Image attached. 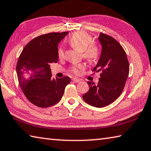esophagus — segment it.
<instances>
[{"label": "esophagus", "instance_id": "obj_1", "mask_svg": "<svg viewBox=\"0 0 151 151\" xmlns=\"http://www.w3.org/2000/svg\"><path fill=\"white\" fill-rule=\"evenodd\" d=\"M73 81L74 82V83H81V81L80 80V79L76 78H73Z\"/></svg>", "mask_w": 151, "mask_h": 151}]
</instances>
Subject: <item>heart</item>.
Here are the masks:
<instances>
[{"label":"heart","mask_w":151,"mask_h":151,"mask_svg":"<svg viewBox=\"0 0 151 151\" xmlns=\"http://www.w3.org/2000/svg\"><path fill=\"white\" fill-rule=\"evenodd\" d=\"M92 36L85 31H78L74 33L68 40L74 48L83 52V56L85 59L91 63H94L100 57V48L96 44L92 43ZM58 56L60 58H63L64 52L62 48L58 50ZM83 68V65H79L73 66L71 71L75 74H78Z\"/></svg>","instance_id":"b5f03b06"}]
</instances>
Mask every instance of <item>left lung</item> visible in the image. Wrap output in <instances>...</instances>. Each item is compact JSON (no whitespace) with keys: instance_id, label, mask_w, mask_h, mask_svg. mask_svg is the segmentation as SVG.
Instances as JSON below:
<instances>
[{"instance_id":"obj_1","label":"left lung","mask_w":151,"mask_h":151,"mask_svg":"<svg viewBox=\"0 0 151 151\" xmlns=\"http://www.w3.org/2000/svg\"><path fill=\"white\" fill-rule=\"evenodd\" d=\"M98 39L102 50L93 70L101 72V77L97 85L87 82L90 88L83 99L90 105L101 108L121 95L129 76V64L123 48L114 38L101 32Z\"/></svg>"}]
</instances>
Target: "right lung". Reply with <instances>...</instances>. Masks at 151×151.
<instances>
[{
  "instance_id": "1",
  "label": "right lung",
  "mask_w": 151,
  "mask_h": 151,
  "mask_svg": "<svg viewBox=\"0 0 151 151\" xmlns=\"http://www.w3.org/2000/svg\"><path fill=\"white\" fill-rule=\"evenodd\" d=\"M68 32H50L35 38L25 46L18 60L17 73L25 96L35 105L47 108L59 102L68 76L52 78L50 65L57 63L58 45Z\"/></svg>"
}]
</instances>
